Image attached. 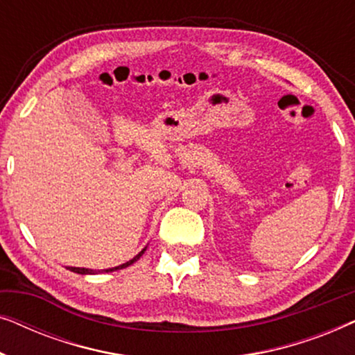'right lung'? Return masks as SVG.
<instances>
[{"label":"right lung","instance_id":"1","mask_svg":"<svg viewBox=\"0 0 355 355\" xmlns=\"http://www.w3.org/2000/svg\"><path fill=\"white\" fill-rule=\"evenodd\" d=\"M145 249H147V247H145ZM145 249H142L139 252L137 255L134 257L132 260H129V261H125V263H123V265H119V266H114V268H108V270H89V268H76V266H67V270L69 271H74V273H79V275H96V273H103V271H106V273H108V271H116V270H121V268H125V266H129V265H132L134 261H137L140 257L144 255V252H145Z\"/></svg>","mask_w":355,"mask_h":355}]
</instances>
